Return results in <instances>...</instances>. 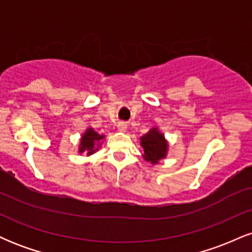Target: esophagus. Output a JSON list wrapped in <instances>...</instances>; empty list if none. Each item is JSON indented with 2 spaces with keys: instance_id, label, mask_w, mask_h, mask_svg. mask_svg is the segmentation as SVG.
Masks as SVG:
<instances>
[{
  "instance_id": "obj_1",
  "label": "esophagus",
  "mask_w": 252,
  "mask_h": 252,
  "mask_svg": "<svg viewBox=\"0 0 252 252\" xmlns=\"http://www.w3.org/2000/svg\"><path fill=\"white\" fill-rule=\"evenodd\" d=\"M117 129H118V131L126 132V124L123 123V122L118 123V124H117Z\"/></svg>"
}]
</instances>
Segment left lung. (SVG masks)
I'll return each mask as SVG.
<instances>
[{
    "mask_svg": "<svg viewBox=\"0 0 252 252\" xmlns=\"http://www.w3.org/2000/svg\"><path fill=\"white\" fill-rule=\"evenodd\" d=\"M140 144L143 149L142 158L153 166L160 163V161L166 158L168 154V141L158 126H153L147 134L141 136Z\"/></svg>",
    "mask_w": 252,
    "mask_h": 252,
    "instance_id": "8db88e82",
    "label": "left lung"
}]
</instances>
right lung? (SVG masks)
Instances as JSON below:
<instances>
[{
  "mask_svg": "<svg viewBox=\"0 0 252 252\" xmlns=\"http://www.w3.org/2000/svg\"><path fill=\"white\" fill-rule=\"evenodd\" d=\"M105 135L98 134L94 128L88 126L83 135L80 136L79 144H78V153L79 154H86V156L94 155L99 150L104 142Z\"/></svg>",
  "mask_w": 252,
  "mask_h": 252,
  "instance_id": "right-lung-1",
  "label": "right lung"
}]
</instances>
